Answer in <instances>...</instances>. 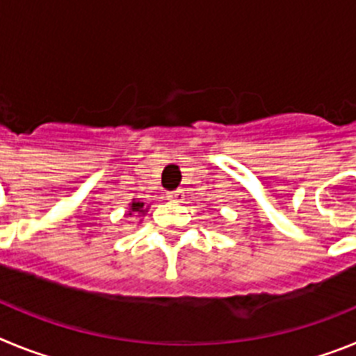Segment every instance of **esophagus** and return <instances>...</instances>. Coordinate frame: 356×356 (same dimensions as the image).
I'll use <instances>...</instances> for the list:
<instances>
[{
    "instance_id": "obj_1",
    "label": "esophagus",
    "mask_w": 356,
    "mask_h": 356,
    "mask_svg": "<svg viewBox=\"0 0 356 356\" xmlns=\"http://www.w3.org/2000/svg\"><path fill=\"white\" fill-rule=\"evenodd\" d=\"M168 197L171 201H176V203H180V201H184V191H180V188H178V191H172V193L168 194Z\"/></svg>"
}]
</instances>
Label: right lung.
I'll return each instance as SVG.
<instances>
[{
    "label": "right lung",
    "instance_id": "1",
    "mask_svg": "<svg viewBox=\"0 0 356 356\" xmlns=\"http://www.w3.org/2000/svg\"><path fill=\"white\" fill-rule=\"evenodd\" d=\"M147 209H149V207H146V205H144V201H140V200H131V203H130V209H128L127 216H128V217H131V216L144 217V216H146Z\"/></svg>",
    "mask_w": 356,
    "mask_h": 356
}]
</instances>
